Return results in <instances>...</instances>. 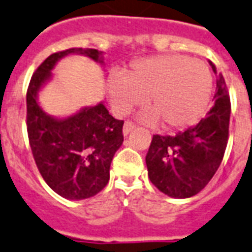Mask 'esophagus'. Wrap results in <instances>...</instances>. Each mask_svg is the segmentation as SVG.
I'll return each mask as SVG.
<instances>
[{
  "instance_id": "34e87169",
  "label": "esophagus",
  "mask_w": 252,
  "mask_h": 252,
  "mask_svg": "<svg viewBox=\"0 0 252 252\" xmlns=\"http://www.w3.org/2000/svg\"><path fill=\"white\" fill-rule=\"evenodd\" d=\"M134 128H135V125L132 124V122H125V125H124V135L125 136H127L128 134H130V132L132 131V130H134Z\"/></svg>"
}]
</instances>
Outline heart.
Segmentation results:
<instances>
[{"instance_id":"1","label":"heart","mask_w":252,"mask_h":252,"mask_svg":"<svg viewBox=\"0 0 252 252\" xmlns=\"http://www.w3.org/2000/svg\"><path fill=\"white\" fill-rule=\"evenodd\" d=\"M112 109L130 113L147 97L151 109L140 114L148 125L164 124L181 130L198 124L212 98L213 78L204 62L185 56L166 54L134 61L122 75H112L106 83Z\"/></svg>"}]
</instances>
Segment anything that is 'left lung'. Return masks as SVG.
I'll return each mask as SVG.
<instances>
[{
	"instance_id": "1",
	"label": "left lung",
	"mask_w": 252,
	"mask_h": 252,
	"mask_svg": "<svg viewBox=\"0 0 252 252\" xmlns=\"http://www.w3.org/2000/svg\"><path fill=\"white\" fill-rule=\"evenodd\" d=\"M208 62L216 75L212 109L196 126L176 136L154 135L146 156L151 182L170 198H190L202 191L217 172L228 144V88L222 74Z\"/></svg>"
}]
</instances>
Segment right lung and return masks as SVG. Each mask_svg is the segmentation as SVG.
<instances>
[{"label":"right lung","mask_w":252,"mask_h":252,"mask_svg":"<svg viewBox=\"0 0 252 252\" xmlns=\"http://www.w3.org/2000/svg\"><path fill=\"white\" fill-rule=\"evenodd\" d=\"M79 54L104 66L102 52L72 48L53 53L37 67L27 91V131L32 155L48 186L69 200L98 194L109 182V169L124 143V121L116 120L104 102L56 117L41 108L39 94L53 78L62 58Z\"/></svg>","instance_id":"right-lung-1"}]
</instances>
